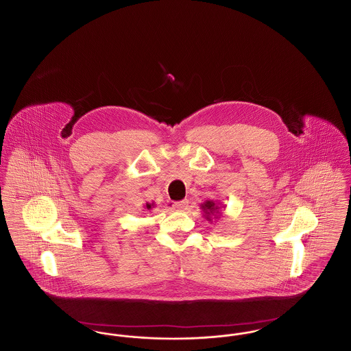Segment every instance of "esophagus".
<instances>
[{
	"label": "esophagus",
	"instance_id": "esophagus-1",
	"mask_svg": "<svg viewBox=\"0 0 351 351\" xmlns=\"http://www.w3.org/2000/svg\"><path fill=\"white\" fill-rule=\"evenodd\" d=\"M186 205H188V201L186 200L178 201V202L172 204V208L176 209V210H183V209L186 208Z\"/></svg>",
	"mask_w": 351,
	"mask_h": 351
}]
</instances>
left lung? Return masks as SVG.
<instances>
[{
  "mask_svg": "<svg viewBox=\"0 0 351 351\" xmlns=\"http://www.w3.org/2000/svg\"><path fill=\"white\" fill-rule=\"evenodd\" d=\"M202 212H204V217L206 218L209 222H213L212 218H218L219 215V202L213 200H206L200 205Z\"/></svg>",
  "mask_w": 351,
  "mask_h": 351,
  "instance_id": "obj_1",
  "label": "left lung"
}]
</instances>
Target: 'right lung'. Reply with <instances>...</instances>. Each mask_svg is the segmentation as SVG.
<instances>
[{"instance_id":"add662e5","label":"right lung","mask_w":351,"mask_h":351,"mask_svg":"<svg viewBox=\"0 0 351 351\" xmlns=\"http://www.w3.org/2000/svg\"><path fill=\"white\" fill-rule=\"evenodd\" d=\"M155 206V204L152 202V204H150V202H146V205H145V209H147V210H150V209H152Z\"/></svg>"}]
</instances>
